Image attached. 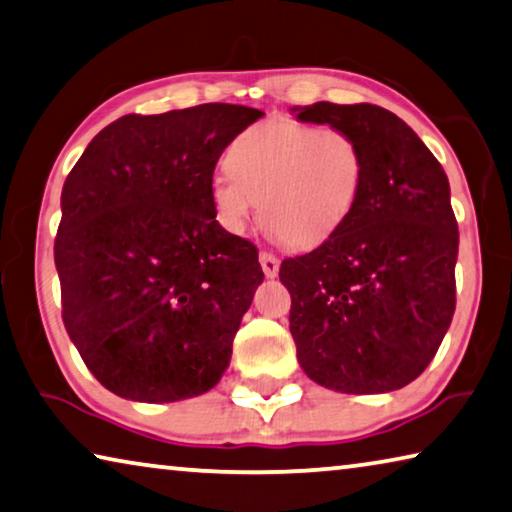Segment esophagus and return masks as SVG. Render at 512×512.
Returning a JSON list of instances; mask_svg holds the SVG:
<instances>
[{"mask_svg":"<svg viewBox=\"0 0 512 512\" xmlns=\"http://www.w3.org/2000/svg\"><path fill=\"white\" fill-rule=\"evenodd\" d=\"M259 264H262V271L266 278H275L280 271V259L271 253H259Z\"/></svg>","mask_w":512,"mask_h":512,"instance_id":"1","label":"esophagus"}]
</instances>
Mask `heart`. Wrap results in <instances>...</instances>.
Instances as JSON below:
<instances>
[{"mask_svg":"<svg viewBox=\"0 0 512 512\" xmlns=\"http://www.w3.org/2000/svg\"><path fill=\"white\" fill-rule=\"evenodd\" d=\"M227 173L209 186L218 221L243 232L262 212L275 239L312 248L330 239L358 205L364 154L358 139L332 125L273 118L232 141Z\"/></svg>","mask_w":512,"mask_h":512,"instance_id":"heart-1","label":"heart"}]
</instances>
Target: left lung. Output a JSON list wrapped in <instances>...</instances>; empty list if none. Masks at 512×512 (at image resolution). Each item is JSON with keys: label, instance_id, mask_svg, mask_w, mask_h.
<instances>
[{"label": "left lung", "instance_id": "left-lung-1", "mask_svg": "<svg viewBox=\"0 0 512 512\" xmlns=\"http://www.w3.org/2000/svg\"><path fill=\"white\" fill-rule=\"evenodd\" d=\"M291 113L346 129L364 154L362 193L346 223L280 266L298 362L335 392H394L431 364L456 312L449 180L424 141L376 104L316 102Z\"/></svg>", "mask_w": 512, "mask_h": 512}]
</instances>
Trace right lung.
<instances>
[{
  "label": "right lung",
  "instance_id": "right-lung-1",
  "mask_svg": "<svg viewBox=\"0 0 512 512\" xmlns=\"http://www.w3.org/2000/svg\"><path fill=\"white\" fill-rule=\"evenodd\" d=\"M264 113L239 104L104 127L61 193L54 262L63 323L93 376L129 401L173 403L221 380L264 273L216 221V161Z\"/></svg>",
  "mask_w": 512,
  "mask_h": 512
}]
</instances>
